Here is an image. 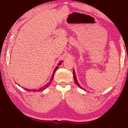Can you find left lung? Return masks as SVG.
Here are the masks:
<instances>
[{
    "label": "left lung",
    "instance_id": "8db88e82",
    "mask_svg": "<svg viewBox=\"0 0 128 128\" xmlns=\"http://www.w3.org/2000/svg\"><path fill=\"white\" fill-rule=\"evenodd\" d=\"M73 74H74V81H75V84H76V85L78 86H79L80 87V85H79V84H78V81H77V80H76V76H75V72H74V70H73Z\"/></svg>",
    "mask_w": 128,
    "mask_h": 128
}]
</instances>
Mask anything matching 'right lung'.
<instances>
[{
	"label": "right lung",
	"mask_w": 128,
	"mask_h": 128,
	"mask_svg": "<svg viewBox=\"0 0 128 128\" xmlns=\"http://www.w3.org/2000/svg\"><path fill=\"white\" fill-rule=\"evenodd\" d=\"M62 61L59 62V63L58 64V66H60V65H61V64H62ZM58 66H56V69H54V72H53V74H52V78H51V79H50V82H48V83L46 85L44 86L43 87H42V88H39V89H37H37H36V90H29V89L25 88V90H26V91H29V92H31V91H33V92H36V91H37V92H38V91H42V90H43L46 89V88H48V87L50 85V84L52 83V81H53V78H54V73H55L56 71V70H57V69H58Z\"/></svg>",
	"instance_id": "right-lung-1"
}]
</instances>
